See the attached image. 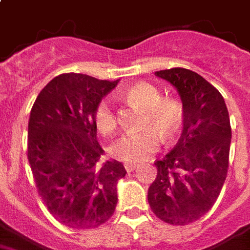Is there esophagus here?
Instances as JSON below:
<instances>
[{"label": "esophagus", "instance_id": "1", "mask_svg": "<svg viewBox=\"0 0 250 250\" xmlns=\"http://www.w3.org/2000/svg\"><path fill=\"white\" fill-rule=\"evenodd\" d=\"M125 167L127 171H133L135 169H137L138 164H133V163H125Z\"/></svg>", "mask_w": 250, "mask_h": 250}]
</instances>
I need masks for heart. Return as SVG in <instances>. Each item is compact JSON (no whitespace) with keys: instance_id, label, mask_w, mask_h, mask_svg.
<instances>
[{"instance_id":"b5f03b06","label":"heart","mask_w":250,"mask_h":250,"mask_svg":"<svg viewBox=\"0 0 250 250\" xmlns=\"http://www.w3.org/2000/svg\"><path fill=\"white\" fill-rule=\"evenodd\" d=\"M125 98L146 110L145 125H152L138 132H129L115 140L110 146V155L127 163H140L146 160L157 150L160 136L165 141L177 137L183 122V108L178 100L163 99V94L157 87L147 83H138L125 91ZM96 129L106 136L114 131L117 115L112 100L102 99L94 112Z\"/></svg>"}]
</instances>
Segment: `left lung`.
I'll list each match as a JSON object with an SVG mask.
<instances>
[{"label":"left lung","instance_id":"left-lung-1","mask_svg":"<svg viewBox=\"0 0 250 250\" xmlns=\"http://www.w3.org/2000/svg\"><path fill=\"white\" fill-rule=\"evenodd\" d=\"M178 90L183 131L177 146L155 161L157 175L148 188L152 212L171 225H188L208 212L229 167L231 127L225 100L197 72L170 68L155 72Z\"/></svg>","mask_w":250,"mask_h":250}]
</instances>
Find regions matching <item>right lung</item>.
Returning a JSON list of instances; mask_svg holds the SVG:
<instances>
[{"mask_svg": "<svg viewBox=\"0 0 250 250\" xmlns=\"http://www.w3.org/2000/svg\"><path fill=\"white\" fill-rule=\"evenodd\" d=\"M118 83L83 73H63L42 90L31 108L28 159L38 193L56 220L72 229L108 221L118 202L125 169L117 160L100 165L94 112Z\"/></svg>", "mask_w": 250, "mask_h": 250, "instance_id": "1", "label": "right lung"}]
</instances>
